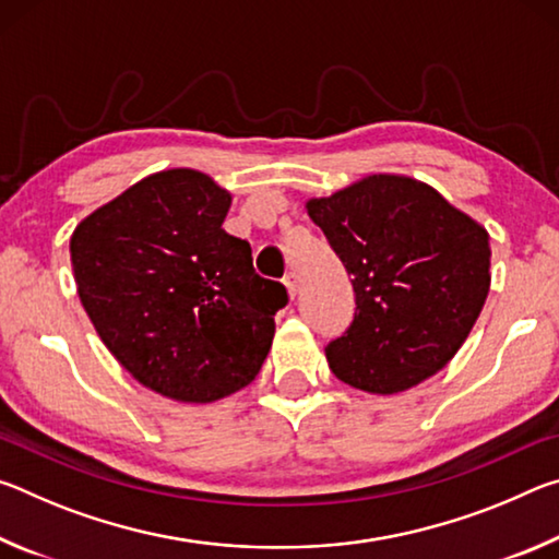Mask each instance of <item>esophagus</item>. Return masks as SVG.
<instances>
[{"label": "esophagus", "instance_id": "34e87169", "mask_svg": "<svg viewBox=\"0 0 559 559\" xmlns=\"http://www.w3.org/2000/svg\"><path fill=\"white\" fill-rule=\"evenodd\" d=\"M283 283H286V288H288V296L290 298H296V293H298V276L296 273H286V278H283Z\"/></svg>", "mask_w": 559, "mask_h": 559}]
</instances>
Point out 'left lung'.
Returning a JSON list of instances; mask_svg holds the SVG:
<instances>
[{"mask_svg": "<svg viewBox=\"0 0 559 559\" xmlns=\"http://www.w3.org/2000/svg\"><path fill=\"white\" fill-rule=\"evenodd\" d=\"M308 214L353 276L355 316L325 347L337 380L396 394L459 353L490 286L488 231L429 185L372 175Z\"/></svg>", "mask_w": 559, "mask_h": 559, "instance_id": "left-lung-1", "label": "left lung"}]
</instances>
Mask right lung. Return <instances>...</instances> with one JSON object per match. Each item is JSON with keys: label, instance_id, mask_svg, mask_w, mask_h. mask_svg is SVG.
Instances as JSON below:
<instances>
[{"label": "right lung", "instance_id": "right-lung-1", "mask_svg": "<svg viewBox=\"0 0 559 559\" xmlns=\"http://www.w3.org/2000/svg\"><path fill=\"white\" fill-rule=\"evenodd\" d=\"M231 197L194 169H167L100 206L71 236L79 298L140 384L206 404L249 384L286 286L253 271L249 241L222 229Z\"/></svg>", "mask_w": 559, "mask_h": 559}]
</instances>
